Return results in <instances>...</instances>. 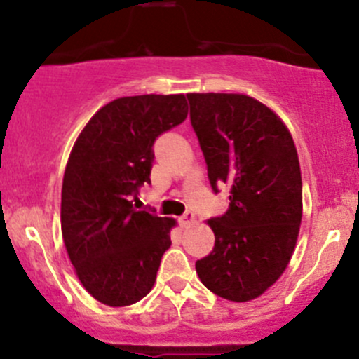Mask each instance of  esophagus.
I'll return each instance as SVG.
<instances>
[{
    "mask_svg": "<svg viewBox=\"0 0 359 359\" xmlns=\"http://www.w3.org/2000/svg\"><path fill=\"white\" fill-rule=\"evenodd\" d=\"M179 222L182 227H191L194 222H196V217H194L193 212H186L182 217H180Z\"/></svg>",
    "mask_w": 359,
    "mask_h": 359,
    "instance_id": "1",
    "label": "esophagus"
}]
</instances>
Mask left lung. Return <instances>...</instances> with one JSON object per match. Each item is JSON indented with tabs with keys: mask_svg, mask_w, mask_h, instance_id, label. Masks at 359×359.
<instances>
[{
	"mask_svg": "<svg viewBox=\"0 0 359 359\" xmlns=\"http://www.w3.org/2000/svg\"><path fill=\"white\" fill-rule=\"evenodd\" d=\"M191 125L208 179L229 184V208L210 219L201 283L222 299L248 302L273 287L290 262L302 220L299 154L283 119L243 93H187Z\"/></svg>",
	"mask_w": 359,
	"mask_h": 359,
	"instance_id": "1",
	"label": "left lung"
}]
</instances>
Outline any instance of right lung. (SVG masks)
Listing matches in <instances>:
<instances>
[{
  "mask_svg": "<svg viewBox=\"0 0 359 359\" xmlns=\"http://www.w3.org/2000/svg\"><path fill=\"white\" fill-rule=\"evenodd\" d=\"M187 118L184 93L119 97L90 118L69 154L60 226L85 290L111 307L132 306L154 287L175 219L139 205L153 144Z\"/></svg>",
  "mask_w": 359,
  "mask_h": 359,
  "instance_id": "add662e5",
  "label": "right lung"
}]
</instances>
